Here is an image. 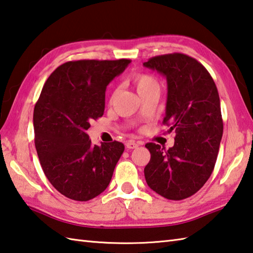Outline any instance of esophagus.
<instances>
[{
    "label": "esophagus",
    "mask_w": 253,
    "mask_h": 253,
    "mask_svg": "<svg viewBox=\"0 0 253 253\" xmlns=\"http://www.w3.org/2000/svg\"><path fill=\"white\" fill-rule=\"evenodd\" d=\"M126 146L127 147V149L132 150V149H136V147L139 146V144H137V143L134 142V141H127V142L126 143Z\"/></svg>",
    "instance_id": "34e87169"
}]
</instances>
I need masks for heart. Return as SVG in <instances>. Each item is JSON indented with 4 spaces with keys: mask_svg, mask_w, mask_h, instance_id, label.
<instances>
[{
    "mask_svg": "<svg viewBox=\"0 0 253 253\" xmlns=\"http://www.w3.org/2000/svg\"><path fill=\"white\" fill-rule=\"evenodd\" d=\"M133 84H134L137 93H141L142 91H145L147 89L159 87V83L157 80L152 77L151 75L147 74H136L133 76Z\"/></svg>",
    "mask_w": 253,
    "mask_h": 253,
    "instance_id": "1",
    "label": "heart"
}]
</instances>
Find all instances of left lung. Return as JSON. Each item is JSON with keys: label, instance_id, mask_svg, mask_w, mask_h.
Listing matches in <instances>:
<instances>
[{"label": "left lung", "instance_id": "obj_1", "mask_svg": "<svg viewBox=\"0 0 253 253\" xmlns=\"http://www.w3.org/2000/svg\"><path fill=\"white\" fill-rule=\"evenodd\" d=\"M143 66L166 78L163 123L176 132L169 150L145 144L151 153L145 180L161 196L182 201L197 193L215 168L223 131L218 90L207 69L187 55L155 56Z\"/></svg>", "mask_w": 253, "mask_h": 253}]
</instances>
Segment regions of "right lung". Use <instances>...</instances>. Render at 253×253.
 <instances>
[{
  "label": "right lung",
  "instance_id": "1",
  "mask_svg": "<svg viewBox=\"0 0 253 253\" xmlns=\"http://www.w3.org/2000/svg\"><path fill=\"white\" fill-rule=\"evenodd\" d=\"M130 59L76 60L49 76L35 104V147L42 169L60 194L78 202L97 197L108 187L125 145H92L87 130L102 117L107 85Z\"/></svg>",
  "mask_w": 253,
  "mask_h": 253
}]
</instances>
